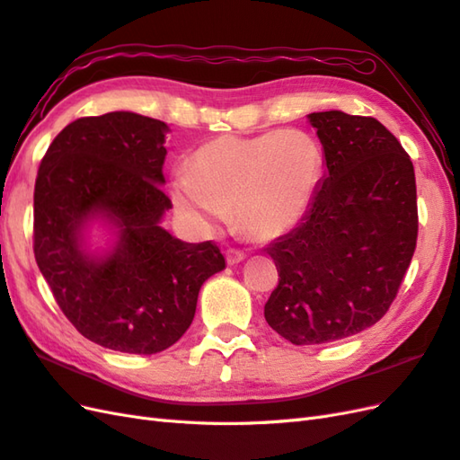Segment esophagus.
Masks as SVG:
<instances>
[{"mask_svg":"<svg viewBox=\"0 0 460 460\" xmlns=\"http://www.w3.org/2000/svg\"><path fill=\"white\" fill-rule=\"evenodd\" d=\"M244 252L241 249H227L226 251V261L227 264H239L241 261H244Z\"/></svg>","mask_w":460,"mask_h":460,"instance_id":"obj_1","label":"esophagus"}]
</instances>
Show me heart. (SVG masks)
<instances>
[{
  "label": "heart",
  "mask_w": 460,
  "mask_h": 460,
  "mask_svg": "<svg viewBox=\"0 0 460 460\" xmlns=\"http://www.w3.org/2000/svg\"><path fill=\"white\" fill-rule=\"evenodd\" d=\"M323 164L321 146L301 129L221 136L194 153L188 172L174 176L172 202L204 231L216 229L233 209L246 234L268 241L307 214Z\"/></svg>",
  "instance_id": "obj_1"
}]
</instances>
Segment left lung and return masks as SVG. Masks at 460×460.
Returning <instances> with one entry per match:
<instances>
[{
  "label": "left lung",
  "mask_w": 460,
  "mask_h": 460,
  "mask_svg": "<svg viewBox=\"0 0 460 460\" xmlns=\"http://www.w3.org/2000/svg\"><path fill=\"white\" fill-rule=\"evenodd\" d=\"M326 174L299 226L268 244L278 288L264 316L296 346L326 344L381 321L418 241L416 174L371 116L313 112Z\"/></svg>",
  "instance_id": "8db88e82"
}]
</instances>
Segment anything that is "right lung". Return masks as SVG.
<instances>
[{
    "mask_svg": "<svg viewBox=\"0 0 460 460\" xmlns=\"http://www.w3.org/2000/svg\"><path fill=\"white\" fill-rule=\"evenodd\" d=\"M169 126L134 112L77 118L54 137L34 184L32 249L58 307L102 348L151 356L188 331L204 281L226 268L211 241L161 227ZM95 215L119 227L115 251L93 259L80 229Z\"/></svg>",
    "mask_w": 460,
    "mask_h": 460,
    "instance_id": "obj_1",
    "label": "right lung"
}]
</instances>
